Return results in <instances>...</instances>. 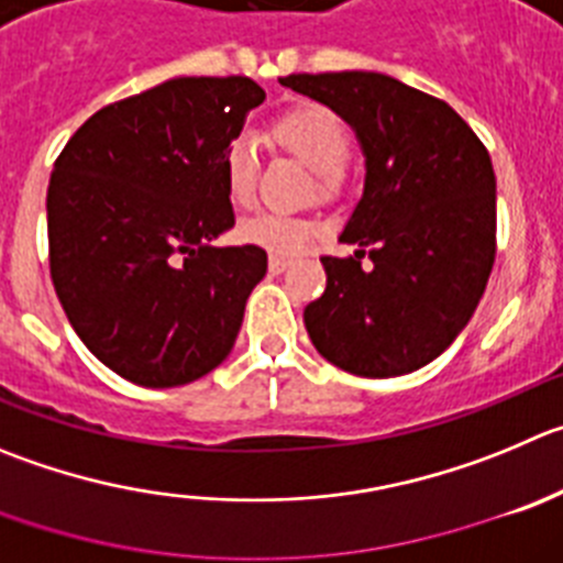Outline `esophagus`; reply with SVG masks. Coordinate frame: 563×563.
Masks as SVG:
<instances>
[{
	"mask_svg": "<svg viewBox=\"0 0 563 563\" xmlns=\"http://www.w3.org/2000/svg\"><path fill=\"white\" fill-rule=\"evenodd\" d=\"M288 266H291V261L283 255H269V272H275V275H280V272H286Z\"/></svg>",
	"mask_w": 563,
	"mask_h": 563,
	"instance_id": "esophagus-1",
	"label": "esophagus"
}]
</instances>
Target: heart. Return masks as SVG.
<instances>
[{
	"instance_id": "heart-1",
	"label": "heart",
	"mask_w": 563,
	"mask_h": 563,
	"mask_svg": "<svg viewBox=\"0 0 563 563\" xmlns=\"http://www.w3.org/2000/svg\"><path fill=\"white\" fill-rule=\"evenodd\" d=\"M272 139L280 150L306 163L317 180V194L333 199L344 191V163L350 157L353 135L335 110L324 104H299L286 110L272 122ZM257 157L250 141L239 139L228 146L224 155V183L235 205L246 208L255 199ZM241 239L275 255H294L317 235V228L308 219L280 217V213H261L241 224Z\"/></svg>"
}]
</instances>
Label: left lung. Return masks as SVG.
<instances>
[{"label":"left lung","mask_w":563,"mask_h":563,"mask_svg":"<svg viewBox=\"0 0 563 563\" xmlns=\"http://www.w3.org/2000/svg\"><path fill=\"white\" fill-rule=\"evenodd\" d=\"M280 86L333 108L366 155L364 197L341 233L358 250L322 257L328 288L306 308L308 335L350 375L422 369L466 328L495 266L488 150L444 99L377 71L288 75Z\"/></svg>","instance_id":"1"}]
</instances>
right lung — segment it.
I'll return each mask as SVG.
<instances>
[{"label":"right lung","instance_id":"obj_1","mask_svg":"<svg viewBox=\"0 0 563 563\" xmlns=\"http://www.w3.org/2000/svg\"><path fill=\"white\" fill-rule=\"evenodd\" d=\"M264 99L250 77H175L104 104L57 155L52 283L82 344L124 380L186 386L233 350L266 252L210 241L235 224L224 155Z\"/></svg>","mask_w":563,"mask_h":563}]
</instances>
